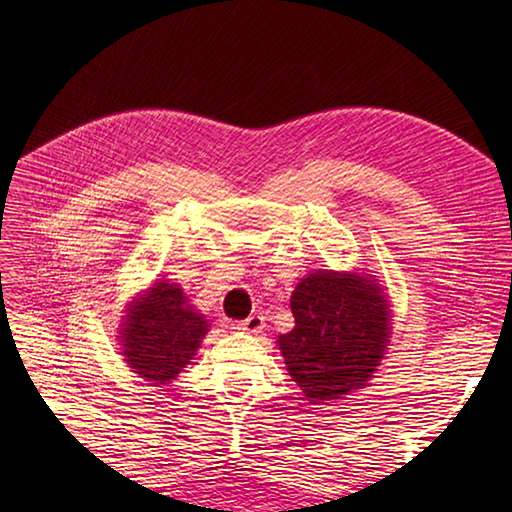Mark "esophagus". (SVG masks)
<instances>
[{
    "label": "esophagus",
    "instance_id": "esophagus-1",
    "mask_svg": "<svg viewBox=\"0 0 512 512\" xmlns=\"http://www.w3.org/2000/svg\"><path fill=\"white\" fill-rule=\"evenodd\" d=\"M264 321H266L264 314L255 312V314H250L248 319L239 321V323H237V330H239V332H248V334H257V332L264 330Z\"/></svg>",
    "mask_w": 512,
    "mask_h": 512
}]
</instances>
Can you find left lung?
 Instances as JSON below:
<instances>
[{"label": "left lung", "instance_id": "1", "mask_svg": "<svg viewBox=\"0 0 512 512\" xmlns=\"http://www.w3.org/2000/svg\"><path fill=\"white\" fill-rule=\"evenodd\" d=\"M290 308L295 328L279 334L277 345L303 396L339 400L365 387L391 334L389 301L378 281L317 270L299 281Z\"/></svg>", "mask_w": 512, "mask_h": 512}]
</instances>
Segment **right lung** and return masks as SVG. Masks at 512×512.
Masks as SVG:
<instances>
[{
  "label": "right lung",
  "instance_id": "obj_1",
  "mask_svg": "<svg viewBox=\"0 0 512 512\" xmlns=\"http://www.w3.org/2000/svg\"><path fill=\"white\" fill-rule=\"evenodd\" d=\"M209 328L178 284L156 281L129 303L118 336L123 361L151 385H169L191 363Z\"/></svg>",
  "mask_w": 512,
  "mask_h": 512
}]
</instances>
